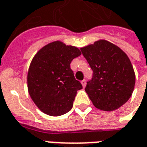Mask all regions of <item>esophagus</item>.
<instances>
[{
    "mask_svg": "<svg viewBox=\"0 0 147 147\" xmlns=\"http://www.w3.org/2000/svg\"><path fill=\"white\" fill-rule=\"evenodd\" d=\"M81 83H82V86H83V87H86V81L85 79H83V80H82V82H81Z\"/></svg>",
    "mask_w": 147,
    "mask_h": 147,
    "instance_id": "1",
    "label": "esophagus"
}]
</instances>
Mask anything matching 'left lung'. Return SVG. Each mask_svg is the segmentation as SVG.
I'll return each instance as SVG.
<instances>
[{
  "label": "left lung",
  "instance_id": "8db88e82",
  "mask_svg": "<svg viewBox=\"0 0 147 147\" xmlns=\"http://www.w3.org/2000/svg\"><path fill=\"white\" fill-rule=\"evenodd\" d=\"M93 71L85 91L96 108L115 111L131 97L136 75L127 54L105 40L80 48Z\"/></svg>",
  "mask_w": 147,
  "mask_h": 147
}]
</instances>
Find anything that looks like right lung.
<instances>
[{"label":"right lung","mask_w":147,"mask_h":147,"mask_svg":"<svg viewBox=\"0 0 147 147\" xmlns=\"http://www.w3.org/2000/svg\"><path fill=\"white\" fill-rule=\"evenodd\" d=\"M81 55L76 47L57 40L47 44L35 54L27 75L30 97L39 109L50 116H60L73 106L82 84L75 79L71 61Z\"/></svg>","instance_id":"right-lung-1"}]
</instances>
